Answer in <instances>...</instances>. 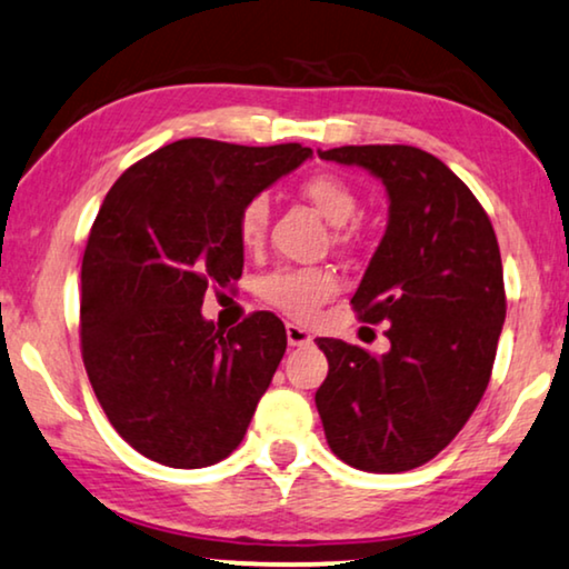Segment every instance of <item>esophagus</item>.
<instances>
[{
	"label": "esophagus",
	"mask_w": 569,
	"mask_h": 569,
	"mask_svg": "<svg viewBox=\"0 0 569 569\" xmlns=\"http://www.w3.org/2000/svg\"><path fill=\"white\" fill-rule=\"evenodd\" d=\"M286 338H288V346L291 348H301V346H309L311 342V335L303 330V327L288 322L286 325Z\"/></svg>",
	"instance_id": "34e87169"
}]
</instances>
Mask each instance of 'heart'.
I'll list each match as a JSON object with an SVG mask.
<instances>
[{
  "label": "heart",
  "instance_id": "1",
  "mask_svg": "<svg viewBox=\"0 0 569 569\" xmlns=\"http://www.w3.org/2000/svg\"><path fill=\"white\" fill-rule=\"evenodd\" d=\"M301 193L332 223H348L358 213L361 198L346 178L317 172L301 182ZM270 201L266 193L247 198L237 216V234L244 247H258L268 231ZM338 276L330 268H281L260 283V296L288 317H309L319 303L338 291Z\"/></svg>",
  "mask_w": 569,
  "mask_h": 569
}]
</instances>
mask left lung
<instances>
[{"mask_svg": "<svg viewBox=\"0 0 569 569\" xmlns=\"http://www.w3.org/2000/svg\"><path fill=\"white\" fill-rule=\"evenodd\" d=\"M363 167L389 193V223L350 303L389 322L391 348L373 356L319 338L327 379L317 389L332 453L395 475L433 459L477 410L506 322L502 260L490 216L441 159L405 143L319 151Z\"/></svg>", "mask_w": 569, "mask_h": 569, "instance_id": "1", "label": "left lung"}]
</instances>
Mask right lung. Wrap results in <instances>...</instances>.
Returning <instances> with one entry per match:
<instances>
[{"instance_id": "1", "label": "right lung", "mask_w": 569, "mask_h": 569, "mask_svg": "<svg viewBox=\"0 0 569 569\" xmlns=\"http://www.w3.org/2000/svg\"><path fill=\"white\" fill-rule=\"evenodd\" d=\"M309 157L301 143L180 139L108 190L82 258V361L110 426L147 459L201 469L242 443L286 327L254 311L216 330L203 296L242 276L239 208Z\"/></svg>"}]
</instances>
